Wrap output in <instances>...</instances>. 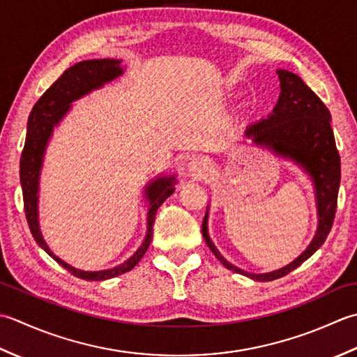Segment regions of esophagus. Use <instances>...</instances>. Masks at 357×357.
I'll use <instances>...</instances> for the list:
<instances>
[{
	"instance_id": "esophagus-1",
	"label": "esophagus",
	"mask_w": 357,
	"mask_h": 357,
	"mask_svg": "<svg viewBox=\"0 0 357 357\" xmlns=\"http://www.w3.org/2000/svg\"><path fill=\"white\" fill-rule=\"evenodd\" d=\"M188 172L191 174L194 178H205L208 172V162L203 157H194L191 162L188 163Z\"/></svg>"
}]
</instances>
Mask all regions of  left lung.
I'll return each mask as SVG.
<instances>
[{
    "label": "left lung",
    "mask_w": 357,
    "mask_h": 357,
    "mask_svg": "<svg viewBox=\"0 0 357 357\" xmlns=\"http://www.w3.org/2000/svg\"><path fill=\"white\" fill-rule=\"evenodd\" d=\"M278 75L280 79V96L273 112L266 119L248 126L245 135L256 144L271 149L275 155L293 160L311 177L319 217L314 238L289 265L271 273L254 274L229 264L215 248L208 234V209L202 223L203 238L220 264L231 271L257 282L283 278L321 248L333 227L340 183V157L330 125L331 114L328 107L293 72L278 69Z\"/></svg>",
    "instance_id": "8db88e82"
}]
</instances>
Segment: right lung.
I'll return each instance as SVG.
<instances>
[{
  "mask_svg": "<svg viewBox=\"0 0 357 357\" xmlns=\"http://www.w3.org/2000/svg\"><path fill=\"white\" fill-rule=\"evenodd\" d=\"M121 60L114 58H103V60H84L79 61L68 70L43 93L41 98L36 101L27 121V134L23 154L20 160V181L23 188V200H24V213L26 219L31 228L35 242L45 250L56 264H60L64 270H68L75 278L83 280H107L125 274L142 260L144 252L149 248L152 240V227H154L155 214L160 205L176 191V176L158 177L144 188V197L149 200L148 211V231L143 243L132 256L123 264L109 268L103 271H83L78 268L70 266L66 261L56 257L49 250L47 243L43 238L38 223V191H40V174L43 168V160L47 143L52 137L54 128L63 120L64 115L72 107V101L82 98L87 93L100 89L101 86L112 82L123 74V68L120 66Z\"/></svg>",
  "mask_w": 357,
  "mask_h": 357,
  "instance_id": "add662e5",
  "label": "right lung"
}]
</instances>
